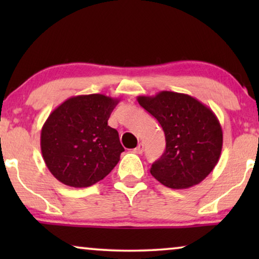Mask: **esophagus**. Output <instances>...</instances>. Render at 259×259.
Here are the masks:
<instances>
[{
    "mask_svg": "<svg viewBox=\"0 0 259 259\" xmlns=\"http://www.w3.org/2000/svg\"><path fill=\"white\" fill-rule=\"evenodd\" d=\"M133 152H134V153H137V154H141V153H143V152H144V144L140 143L136 148H134Z\"/></svg>",
    "mask_w": 259,
    "mask_h": 259,
    "instance_id": "esophagus-1",
    "label": "esophagus"
}]
</instances>
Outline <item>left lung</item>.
<instances>
[{"mask_svg": "<svg viewBox=\"0 0 259 259\" xmlns=\"http://www.w3.org/2000/svg\"><path fill=\"white\" fill-rule=\"evenodd\" d=\"M137 100L165 133L166 150L152 164L151 175L175 190L203 182L217 165L223 147L222 126L212 109L191 95L168 91Z\"/></svg>", "mask_w": 259, "mask_h": 259, "instance_id": "1", "label": "left lung"}]
</instances>
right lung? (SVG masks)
I'll return each instance as SVG.
<instances>
[{
  "label": "right lung",
  "mask_w": 259,
  "mask_h": 259,
  "mask_svg": "<svg viewBox=\"0 0 259 259\" xmlns=\"http://www.w3.org/2000/svg\"><path fill=\"white\" fill-rule=\"evenodd\" d=\"M119 101L104 94L76 95L49 114L41 130V152L59 182L88 187L115 167L125 150L107 122Z\"/></svg>",
  "instance_id": "obj_1"
}]
</instances>
